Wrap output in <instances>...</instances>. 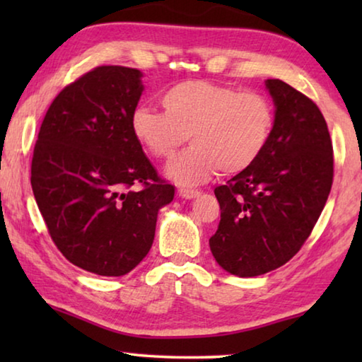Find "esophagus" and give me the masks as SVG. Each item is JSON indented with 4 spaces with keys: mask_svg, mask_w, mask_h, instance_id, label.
I'll return each mask as SVG.
<instances>
[{
    "mask_svg": "<svg viewBox=\"0 0 362 362\" xmlns=\"http://www.w3.org/2000/svg\"><path fill=\"white\" fill-rule=\"evenodd\" d=\"M179 196L183 199H194L199 196V192H196V189H185V188H180L179 189Z\"/></svg>",
    "mask_w": 362,
    "mask_h": 362,
    "instance_id": "1",
    "label": "esophagus"
}]
</instances>
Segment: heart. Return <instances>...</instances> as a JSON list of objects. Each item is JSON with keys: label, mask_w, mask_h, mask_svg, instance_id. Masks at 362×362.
<instances>
[{"label": "heart", "mask_w": 362, "mask_h": 362, "mask_svg": "<svg viewBox=\"0 0 362 362\" xmlns=\"http://www.w3.org/2000/svg\"><path fill=\"white\" fill-rule=\"evenodd\" d=\"M164 110L140 103L132 110L134 139L158 159L185 142L192 146L168 164L180 187L206 183L218 170L235 175L249 169L267 148L274 126L272 102L255 90H240L204 79L182 81L163 94Z\"/></svg>", "instance_id": "heart-1"}]
</instances>
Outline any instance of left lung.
Returning a JSON list of instances; mask_svg holds the SVG:
<instances>
[{"label": "left lung", "mask_w": 362, "mask_h": 362, "mask_svg": "<svg viewBox=\"0 0 362 362\" xmlns=\"http://www.w3.org/2000/svg\"><path fill=\"white\" fill-rule=\"evenodd\" d=\"M274 126L267 148L220 185L218 230L209 240L225 272L252 278L289 262L326 206L334 156L329 129L313 100L281 79H267Z\"/></svg>", "instance_id": "obj_1"}]
</instances>
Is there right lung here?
Segmentation results:
<instances>
[{
  "label": "right lung",
  "instance_id": "obj_1",
  "mask_svg": "<svg viewBox=\"0 0 362 362\" xmlns=\"http://www.w3.org/2000/svg\"><path fill=\"white\" fill-rule=\"evenodd\" d=\"M142 76L105 65L66 86L33 151L32 188L49 235L66 260L100 276H122L145 259L158 212L174 199L131 132Z\"/></svg>",
  "mask_w": 362,
  "mask_h": 362
}]
</instances>
